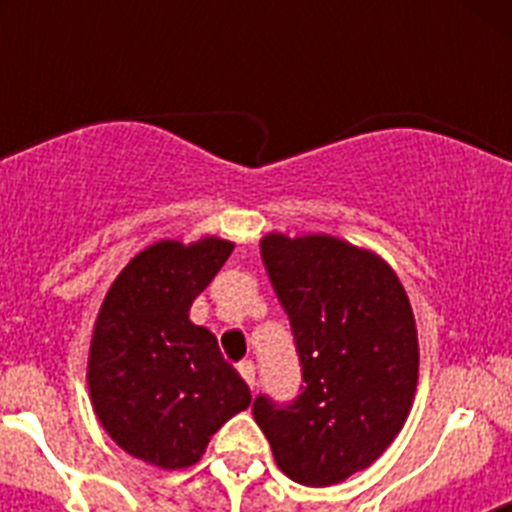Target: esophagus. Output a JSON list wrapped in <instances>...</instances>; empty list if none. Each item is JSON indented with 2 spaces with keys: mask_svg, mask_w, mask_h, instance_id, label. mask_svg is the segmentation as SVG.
Segmentation results:
<instances>
[{
  "mask_svg": "<svg viewBox=\"0 0 512 512\" xmlns=\"http://www.w3.org/2000/svg\"><path fill=\"white\" fill-rule=\"evenodd\" d=\"M238 374L246 379V384L251 390L256 387V366H253V361H241V364H238Z\"/></svg>",
  "mask_w": 512,
  "mask_h": 512,
  "instance_id": "obj_1",
  "label": "esophagus"
}]
</instances>
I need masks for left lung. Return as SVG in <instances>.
Here are the masks:
<instances>
[{
    "instance_id": "8db88e82",
    "label": "left lung",
    "mask_w": 512,
    "mask_h": 512,
    "mask_svg": "<svg viewBox=\"0 0 512 512\" xmlns=\"http://www.w3.org/2000/svg\"><path fill=\"white\" fill-rule=\"evenodd\" d=\"M259 246L305 387L289 405L256 397L253 418L289 479L338 485L372 467L408 420L420 361L413 307L369 248L325 233H269Z\"/></svg>"
}]
</instances>
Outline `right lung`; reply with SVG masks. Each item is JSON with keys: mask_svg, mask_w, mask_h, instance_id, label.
Masks as SVG:
<instances>
[{"mask_svg": "<svg viewBox=\"0 0 512 512\" xmlns=\"http://www.w3.org/2000/svg\"><path fill=\"white\" fill-rule=\"evenodd\" d=\"M235 243L174 238L135 253L97 312L89 343V400L122 451L161 469L202 459L223 423L251 405V390L189 307Z\"/></svg>", "mask_w": 512, "mask_h": 512, "instance_id": "obj_1", "label": "right lung"}]
</instances>
